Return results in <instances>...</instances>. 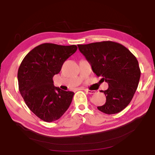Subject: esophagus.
Instances as JSON below:
<instances>
[{"mask_svg": "<svg viewBox=\"0 0 155 155\" xmlns=\"http://www.w3.org/2000/svg\"><path fill=\"white\" fill-rule=\"evenodd\" d=\"M85 91L89 94H94L96 93L95 90H88V89H85Z\"/></svg>", "mask_w": 155, "mask_h": 155, "instance_id": "esophagus-1", "label": "esophagus"}]
</instances>
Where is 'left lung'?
I'll return each mask as SVG.
<instances>
[{"label": "left lung", "instance_id": "obj_1", "mask_svg": "<svg viewBox=\"0 0 155 155\" xmlns=\"http://www.w3.org/2000/svg\"><path fill=\"white\" fill-rule=\"evenodd\" d=\"M78 49L90 63L93 72L109 88L101 91L106 103L97 108L107 114H115L130 103L138 87L141 71L134 54L122 44L111 41L78 44Z\"/></svg>", "mask_w": 155, "mask_h": 155}]
</instances>
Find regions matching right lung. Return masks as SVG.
Masks as SVG:
<instances>
[{"instance_id":"1","label":"right lung","mask_w":155,"mask_h":155,"mask_svg":"<svg viewBox=\"0 0 155 155\" xmlns=\"http://www.w3.org/2000/svg\"><path fill=\"white\" fill-rule=\"evenodd\" d=\"M77 50L76 45L40 44L28 52L18 68L21 96L31 111L44 121L59 119L72 103L74 93L54 87L52 78Z\"/></svg>"}]
</instances>
